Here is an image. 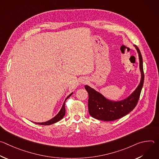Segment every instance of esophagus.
<instances>
[{"label":"esophagus","mask_w":159,"mask_h":159,"mask_svg":"<svg viewBox=\"0 0 159 159\" xmlns=\"http://www.w3.org/2000/svg\"><path fill=\"white\" fill-rule=\"evenodd\" d=\"M87 80L86 79H83L81 80V83H82V84H85V83H87Z\"/></svg>","instance_id":"obj_1"}]
</instances>
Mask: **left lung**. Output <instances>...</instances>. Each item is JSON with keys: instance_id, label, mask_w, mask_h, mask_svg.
I'll list each match as a JSON object with an SVG mask.
<instances>
[{"instance_id": "left-lung-1", "label": "left lung", "mask_w": 159, "mask_h": 159, "mask_svg": "<svg viewBox=\"0 0 159 159\" xmlns=\"http://www.w3.org/2000/svg\"><path fill=\"white\" fill-rule=\"evenodd\" d=\"M134 47L139 54L141 79L138 87L129 96L120 101H111L93 88L87 85H85V89L89 94V112L94 118L104 121L116 120L128 115L137 106L143 85L144 73L140 51L136 45Z\"/></svg>"}]
</instances>
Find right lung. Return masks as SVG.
<instances>
[{
	"label": "right lung",
	"instance_id": "right-lung-1",
	"mask_svg": "<svg viewBox=\"0 0 159 159\" xmlns=\"http://www.w3.org/2000/svg\"><path fill=\"white\" fill-rule=\"evenodd\" d=\"M73 93H72L70 94H69V96H68L66 98V99H65V101H64V102H63V105H62V106L61 107V109L60 110V111L58 112V114L55 116H54L53 118H52L51 120H48L47 121L42 122V123H36V122H34V123H36V124H38V125H50L55 123L58 122V121H60V120H61L64 117L65 114V101L68 98H69L70 96H72Z\"/></svg>",
	"mask_w": 159,
	"mask_h": 159
}]
</instances>
